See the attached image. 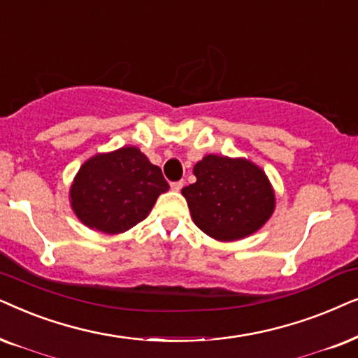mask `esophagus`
Wrapping results in <instances>:
<instances>
[{"mask_svg": "<svg viewBox=\"0 0 358 358\" xmlns=\"http://www.w3.org/2000/svg\"><path fill=\"white\" fill-rule=\"evenodd\" d=\"M183 185H185L183 180H178V182H173V183H171L170 187H171V189H173V192H180V189L183 188Z\"/></svg>", "mask_w": 358, "mask_h": 358, "instance_id": "34e87169", "label": "esophagus"}]
</instances>
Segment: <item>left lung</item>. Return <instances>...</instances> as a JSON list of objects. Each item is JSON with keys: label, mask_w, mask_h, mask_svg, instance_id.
Returning <instances> with one entry per match:
<instances>
[{"label": "left lung", "mask_w": 358, "mask_h": 358, "mask_svg": "<svg viewBox=\"0 0 358 358\" xmlns=\"http://www.w3.org/2000/svg\"><path fill=\"white\" fill-rule=\"evenodd\" d=\"M196 183L182 189L196 226L216 241H237L264 226L275 208L268 178L249 160L206 155Z\"/></svg>", "instance_id": "obj_1"}]
</instances>
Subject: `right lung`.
<instances>
[{
	"mask_svg": "<svg viewBox=\"0 0 358 358\" xmlns=\"http://www.w3.org/2000/svg\"><path fill=\"white\" fill-rule=\"evenodd\" d=\"M169 188L159 166L136 147H122L83 164L70 189L71 208L88 227L119 234L144 221Z\"/></svg>",
	"mask_w": 358,
	"mask_h": 358,
	"instance_id": "obj_1",
	"label": "right lung"
}]
</instances>
